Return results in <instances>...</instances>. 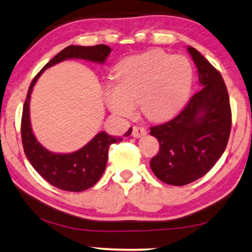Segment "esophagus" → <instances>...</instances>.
I'll list each match as a JSON object with an SVG mask.
<instances>
[{
	"instance_id": "1",
	"label": "esophagus",
	"mask_w": 252,
	"mask_h": 252,
	"mask_svg": "<svg viewBox=\"0 0 252 252\" xmlns=\"http://www.w3.org/2000/svg\"><path fill=\"white\" fill-rule=\"evenodd\" d=\"M146 134H147V129H146L145 127H141V126L133 127L132 135L134 136V138H141V136H144Z\"/></svg>"
}]
</instances>
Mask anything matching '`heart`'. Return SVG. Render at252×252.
<instances>
[{
  "label": "heart",
  "mask_w": 252,
  "mask_h": 252,
  "mask_svg": "<svg viewBox=\"0 0 252 252\" xmlns=\"http://www.w3.org/2000/svg\"><path fill=\"white\" fill-rule=\"evenodd\" d=\"M117 80L105 85V102L120 117L134 113L139 102L147 119L162 121L185 106L192 83V69L183 56L151 50L118 65Z\"/></svg>",
  "instance_id": "b5f03b06"
}]
</instances>
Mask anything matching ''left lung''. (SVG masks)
I'll use <instances>...</instances> for the list:
<instances>
[{
	"label": "left lung",
	"mask_w": 252,
	"mask_h": 252,
	"mask_svg": "<svg viewBox=\"0 0 252 252\" xmlns=\"http://www.w3.org/2000/svg\"><path fill=\"white\" fill-rule=\"evenodd\" d=\"M188 52L197 67L201 89L174 119L151 127L160 144L151 160L158 179L185 186L207 174L222 157L231 129L229 94L221 73L192 46Z\"/></svg>",
	"instance_id": "obj_1"
}]
</instances>
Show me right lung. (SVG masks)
<instances>
[{"label":"right lung","instance_id":"1","mask_svg":"<svg viewBox=\"0 0 252 252\" xmlns=\"http://www.w3.org/2000/svg\"><path fill=\"white\" fill-rule=\"evenodd\" d=\"M110 52V46L104 44L94 46H66L37 73L28 90L21 123V135L24 153L36 172L45 181L62 190L83 191L95 185L98 180L101 178L105 167H106L110 146L121 141L123 138L110 135L106 132H100L84 147L73 153H52V152L45 150L37 141L32 133L29 113L31 92L43 71L52 65L65 60H70V58H79V60L104 64ZM131 133L132 128H129L124 136H128Z\"/></svg>","mask_w":252,"mask_h":252}]
</instances>
